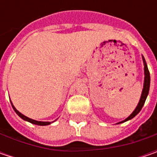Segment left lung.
Instances as JSON below:
<instances>
[{"label": "left lung", "instance_id": "obj_1", "mask_svg": "<svg viewBox=\"0 0 157 157\" xmlns=\"http://www.w3.org/2000/svg\"><path fill=\"white\" fill-rule=\"evenodd\" d=\"M143 62H144V73H145V79H144V86H143V90H142L141 100H140V101H139L138 105L136 106V108L135 109V111L131 113V115H130V116H128V117L127 118L125 121H121V122H125V121H128V120H131L132 118L135 117L136 114L142 110V106H143L144 103H145V100H146V99H147V96H148V91H149V85H150V76H149V71H148L147 64H146V63H145V59H144V58H143ZM121 122H120V123H121Z\"/></svg>", "mask_w": 157, "mask_h": 157}]
</instances>
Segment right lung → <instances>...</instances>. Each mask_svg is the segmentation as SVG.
I'll list each match as a JSON object with an SVG mask.
<instances>
[{
    "mask_svg": "<svg viewBox=\"0 0 157 157\" xmlns=\"http://www.w3.org/2000/svg\"><path fill=\"white\" fill-rule=\"evenodd\" d=\"M12 106H13V108H14V110H15V112L20 116V117L21 118V119H23L24 121H29V122H30V123H33L35 124V125H39V126H46V125H49V124H51V122H44V121H34V120H32V119H29V118L26 117L25 115H23V114H21L20 112H18L16 109H15V107L13 105V104H12Z\"/></svg>",
    "mask_w": 157,
    "mask_h": 157,
    "instance_id": "right-lung-1",
    "label": "right lung"
}]
</instances>
